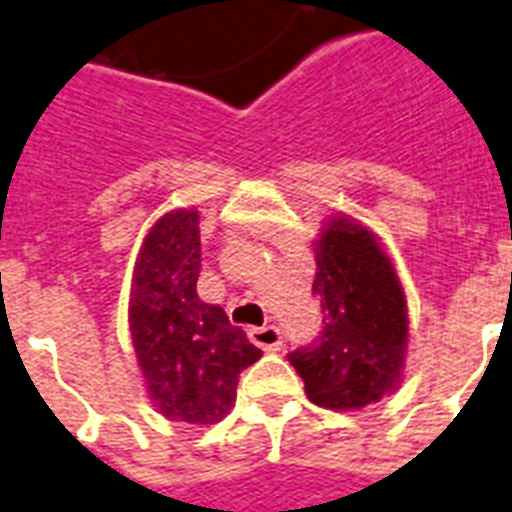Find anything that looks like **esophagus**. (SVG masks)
Returning a JSON list of instances; mask_svg holds the SVG:
<instances>
[{
  "label": "esophagus",
  "mask_w": 512,
  "mask_h": 512,
  "mask_svg": "<svg viewBox=\"0 0 512 512\" xmlns=\"http://www.w3.org/2000/svg\"><path fill=\"white\" fill-rule=\"evenodd\" d=\"M249 342L255 344V347H260V350L274 352L282 347V333H279V328H274V325L252 328V331H249Z\"/></svg>",
  "instance_id": "1"
}]
</instances>
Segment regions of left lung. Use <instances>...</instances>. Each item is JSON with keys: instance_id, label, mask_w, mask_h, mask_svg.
<instances>
[{"instance_id": "left-lung-1", "label": "left lung", "mask_w": 512, "mask_h": 512, "mask_svg": "<svg viewBox=\"0 0 512 512\" xmlns=\"http://www.w3.org/2000/svg\"><path fill=\"white\" fill-rule=\"evenodd\" d=\"M312 293L323 331L287 352L306 396L328 410H361L401 380L407 350V298L391 257L350 217H333L317 241Z\"/></svg>"}]
</instances>
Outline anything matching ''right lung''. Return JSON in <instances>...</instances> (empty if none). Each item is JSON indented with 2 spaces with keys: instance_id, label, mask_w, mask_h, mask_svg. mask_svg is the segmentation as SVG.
<instances>
[{
  "instance_id": "add662e5",
  "label": "right lung",
  "mask_w": 512,
  "mask_h": 512,
  "mask_svg": "<svg viewBox=\"0 0 512 512\" xmlns=\"http://www.w3.org/2000/svg\"><path fill=\"white\" fill-rule=\"evenodd\" d=\"M198 276V211H170L154 222L140 246L130 331L157 410L170 420L206 426L230 412L238 374L263 350L230 325L222 306L200 301Z\"/></svg>"
}]
</instances>
